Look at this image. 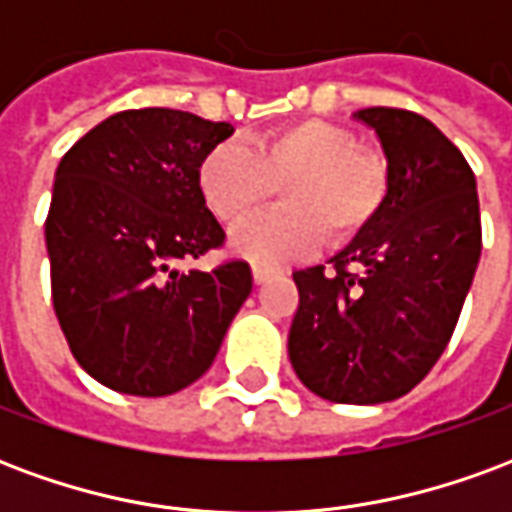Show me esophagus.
I'll use <instances>...</instances> for the list:
<instances>
[{
    "mask_svg": "<svg viewBox=\"0 0 512 512\" xmlns=\"http://www.w3.org/2000/svg\"><path fill=\"white\" fill-rule=\"evenodd\" d=\"M252 277H255V282L260 285V282H266V279L274 277V271L266 266H252Z\"/></svg>",
    "mask_w": 512,
    "mask_h": 512,
    "instance_id": "esophagus-1",
    "label": "esophagus"
}]
</instances>
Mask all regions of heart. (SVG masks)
<instances>
[{
  "mask_svg": "<svg viewBox=\"0 0 512 512\" xmlns=\"http://www.w3.org/2000/svg\"><path fill=\"white\" fill-rule=\"evenodd\" d=\"M200 191L222 224L248 219L283 189V211L241 224L230 244L257 266H282L354 244L376 224L395 186L384 150L365 147L351 128L326 120H296L255 145H216L202 158Z\"/></svg>",
  "mask_w": 512,
  "mask_h": 512,
  "instance_id": "b5f03b06",
  "label": "heart"
}]
</instances>
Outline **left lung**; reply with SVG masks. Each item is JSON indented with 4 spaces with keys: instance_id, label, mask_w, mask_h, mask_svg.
<instances>
[{
    "instance_id": "1",
    "label": "left lung",
    "mask_w": 512,
    "mask_h": 512,
    "mask_svg": "<svg viewBox=\"0 0 512 512\" xmlns=\"http://www.w3.org/2000/svg\"><path fill=\"white\" fill-rule=\"evenodd\" d=\"M395 169L384 213L332 268L293 271L288 334L301 384L332 403L411 392L450 343L483 249L469 161L430 120L397 106L356 112Z\"/></svg>"
}]
</instances>
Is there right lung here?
Returning <instances> with one entry per match:
<instances>
[{"mask_svg":"<svg viewBox=\"0 0 512 512\" xmlns=\"http://www.w3.org/2000/svg\"><path fill=\"white\" fill-rule=\"evenodd\" d=\"M230 134V123L180 109H128L57 167L51 301L73 359L115 392L164 397L194 384L252 293L246 260L180 266L224 246L197 175Z\"/></svg>","mask_w":512,"mask_h":512,"instance_id":"right-lung-1","label":"right lung"}]
</instances>
